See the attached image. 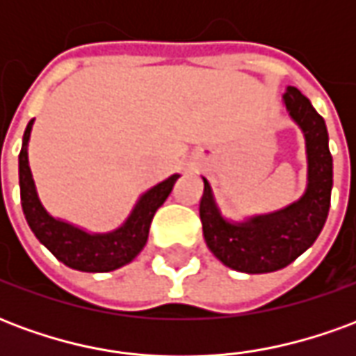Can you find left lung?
Here are the masks:
<instances>
[{
    "instance_id": "8db88e82",
    "label": "left lung",
    "mask_w": 356,
    "mask_h": 356,
    "mask_svg": "<svg viewBox=\"0 0 356 356\" xmlns=\"http://www.w3.org/2000/svg\"><path fill=\"white\" fill-rule=\"evenodd\" d=\"M284 106L301 127L307 148V188L298 202L267 216L232 223L221 216L208 179H204L200 221L206 244L227 267L261 275L284 268L313 246L326 223L334 185V163L324 118L298 88L282 95Z\"/></svg>"
}]
</instances>
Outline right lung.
Listing matches in <instances>:
<instances>
[{
	"label": "right lung",
	"mask_w": 356,
	"mask_h": 356,
	"mask_svg": "<svg viewBox=\"0 0 356 356\" xmlns=\"http://www.w3.org/2000/svg\"><path fill=\"white\" fill-rule=\"evenodd\" d=\"M32 125L34 120H30L22 137V148L19 154V185L22 211L35 238L58 261L65 263L66 267L83 273H108L131 263L147 244L152 217L156 209L170 196L171 188L179 179L177 173L148 188L133 206L131 213L125 219L124 225L118 227L116 231L88 232L76 225L53 217L43 208L35 191L32 171L28 165V140H30Z\"/></svg>",
	"instance_id": "1"
}]
</instances>
